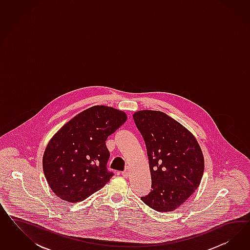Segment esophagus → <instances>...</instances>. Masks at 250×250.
Masks as SVG:
<instances>
[{"label": "esophagus", "instance_id": "obj_1", "mask_svg": "<svg viewBox=\"0 0 250 250\" xmlns=\"http://www.w3.org/2000/svg\"><path fill=\"white\" fill-rule=\"evenodd\" d=\"M122 175L125 177V178H127L129 176V169L128 168H125L124 171H122Z\"/></svg>", "mask_w": 250, "mask_h": 250}]
</instances>
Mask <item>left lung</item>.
<instances>
[{"instance_id": "left-lung-1", "label": "left lung", "mask_w": 250, "mask_h": 250, "mask_svg": "<svg viewBox=\"0 0 250 250\" xmlns=\"http://www.w3.org/2000/svg\"><path fill=\"white\" fill-rule=\"evenodd\" d=\"M144 138L151 188L141 200L158 212H172L198 188L205 159L196 138L167 114L151 110L133 115Z\"/></svg>"}]
</instances>
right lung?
<instances>
[{"mask_svg": "<svg viewBox=\"0 0 250 250\" xmlns=\"http://www.w3.org/2000/svg\"><path fill=\"white\" fill-rule=\"evenodd\" d=\"M126 118L125 113L112 107L92 106L55 134L43 156V169L57 196L82 202L110 181L114 172L107 169L106 139Z\"/></svg>", "mask_w": 250, "mask_h": 250, "instance_id": "obj_1", "label": "right lung"}]
</instances>
